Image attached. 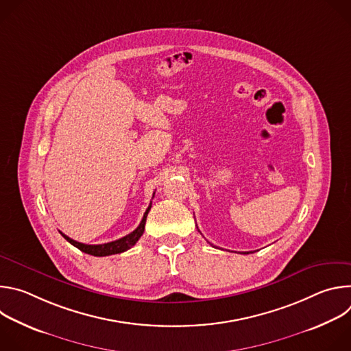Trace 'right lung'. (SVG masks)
<instances>
[{"label":"right lung","instance_id":"1","mask_svg":"<svg viewBox=\"0 0 351 351\" xmlns=\"http://www.w3.org/2000/svg\"><path fill=\"white\" fill-rule=\"evenodd\" d=\"M154 197V194H153ZM152 210V203H149L148 208L145 210L144 215H143V219L140 222V225L129 234L118 239V240H114V241H110V243H104V244H84V243H79L71 237H68L66 234H64L62 232H60L72 245L77 247L80 252L86 253V254H90V256H94V257H106V256H112V254H119V253H123L126 252V250H129L130 247H133L137 240L141 237L143 232H144V226H145V219H147V214L148 211Z\"/></svg>","mask_w":351,"mask_h":351}]
</instances>
